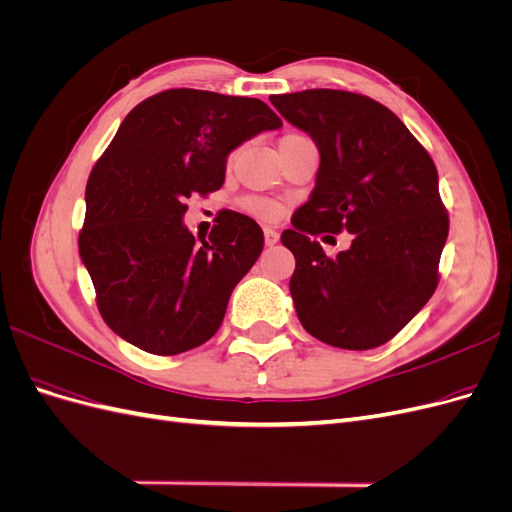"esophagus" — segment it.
Listing matches in <instances>:
<instances>
[{"instance_id":"1","label":"esophagus","mask_w":512,"mask_h":512,"mask_svg":"<svg viewBox=\"0 0 512 512\" xmlns=\"http://www.w3.org/2000/svg\"><path fill=\"white\" fill-rule=\"evenodd\" d=\"M265 241H267V245H275L277 241H280V232H277V230L271 228V226H267V228H265Z\"/></svg>"}]
</instances>
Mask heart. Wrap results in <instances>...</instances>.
Listing matches in <instances>:
<instances>
[{
  "label": "heart",
  "mask_w": 512,
  "mask_h": 512,
  "mask_svg": "<svg viewBox=\"0 0 512 512\" xmlns=\"http://www.w3.org/2000/svg\"><path fill=\"white\" fill-rule=\"evenodd\" d=\"M243 207L250 213L258 215V218H262V220H275L277 215H280V207L265 198H247Z\"/></svg>",
  "instance_id": "obj_1"
}]
</instances>
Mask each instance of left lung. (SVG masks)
<instances>
[{
    "label": "left lung",
    "mask_w": 512,
    "mask_h": 512,
    "mask_svg": "<svg viewBox=\"0 0 512 512\" xmlns=\"http://www.w3.org/2000/svg\"><path fill=\"white\" fill-rule=\"evenodd\" d=\"M269 100L320 153L314 190L292 215L294 228L282 232L297 260V316L329 346H382L438 286L448 218L436 164L404 121L367 96L307 89ZM342 229L353 243L335 259L308 237Z\"/></svg>",
    "instance_id": "left-lung-1"
}]
</instances>
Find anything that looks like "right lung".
I'll return each mask as SVG.
<instances>
[{
	"instance_id": "right-lung-1",
	"label": "right lung",
	"mask_w": 512,
	"mask_h": 512,
	"mask_svg": "<svg viewBox=\"0 0 512 512\" xmlns=\"http://www.w3.org/2000/svg\"><path fill=\"white\" fill-rule=\"evenodd\" d=\"M282 119L256 98L168 89L134 106L85 190L79 252L104 322L151 354H181L215 335L265 235L222 211L209 239L185 226L192 194L222 188L232 151Z\"/></svg>"
}]
</instances>
